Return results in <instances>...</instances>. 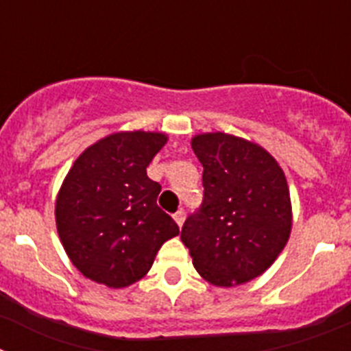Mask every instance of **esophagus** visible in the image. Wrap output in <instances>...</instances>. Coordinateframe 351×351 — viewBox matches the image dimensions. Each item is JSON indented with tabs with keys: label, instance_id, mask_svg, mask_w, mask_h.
<instances>
[{
	"label": "esophagus",
	"instance_id": "esophagus-1",
	"mask_svg": "<svg viewBox=\"0 0 351 351\" xmlns=\"http://www.w3.org/2000/svg\"><path fill=\"white\" fill-rule=\"evenodd\" d=\"M184 218H186V210L184 209H179L178 213L173 214V219H176V223H178L179 226H182V223H184Z\"/></svg>",
	"mask_w": 351,
	"mask_h": 351
}]
</instances>
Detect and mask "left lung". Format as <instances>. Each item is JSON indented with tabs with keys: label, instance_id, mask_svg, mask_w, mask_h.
Listing matches in <instances>:
<instances>
[{
	"label": "left lung",
	"instance_id": "1",
	"mask_svg": "<svg viewBox=\"0 0 351 351\" xmlns=\"http://www.w3.org/2000/svg\"><path fill=\"white\" fill-rule=\"evenodd\" d=\"M191 147L204 167V198L182 225V243L204 280L243 285L271 267L287 244V179L267 151L234 135H197Z\"/></svg>",
	"mask_w": 351,
	"mask_h": 351
}]
</instances>
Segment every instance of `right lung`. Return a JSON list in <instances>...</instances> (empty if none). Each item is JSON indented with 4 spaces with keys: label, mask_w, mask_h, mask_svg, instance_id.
I'll return each mask as SVG.
<instances>
[{
    "label": "right lung",
    "mask_w": 351,
    "mask_h": 351,
    "mask_svg": "<svg viewBox=\"0 0 351 351\" xmlns=\"http://www.w3.org/2000/svg\"><path fill=\"white\" fill-rule=\"evenodd\" d=\"M165 142L163 133H116L86 149L68 172L56 202L58 234L89 280L110 288L135 283L179 234L158 207L161 186L145 172Z\"/></svg>",
    "instance_id": "right-lung-1"
}]
</instances>
